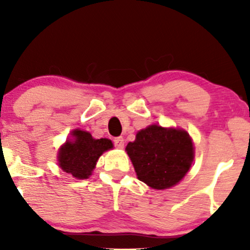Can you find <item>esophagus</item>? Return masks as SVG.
I'll return each instance as SVG.
<instances>
[{"label": "esophagus", "mask_w": 250, "mask_h": 250, "mask_svg": "<svg viewBox=\"0 0 250 250\" xmlns=\"http://www.w3.org/2000/svg\"><path fill=\"white\" fill-rule=\"evenodd\" d=\"M114 145H115L116 148L123 149V148H124V139H123L122 136H118V138H115V139H114Z\"/></svg>", "instance_id": "esophagus-1"}]
</instances>
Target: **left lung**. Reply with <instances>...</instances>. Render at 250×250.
<instances>
[{
	"label": "left lung",
	"mask_w": 250,
	"mask_h": 250,
	"mask_svg": "<svg viewBox=\"0 0 250 250\" xmlns=\"http://www.w3.org/2000/svg\"><path fill=\"white\" fill-rule=\"evenodd\" d=\"M126 151L138 179L157 190L179 183L193 160V145L186 131L157 125L140 131Z\"/></svg>",
	"instance_id": "8db88e82"
}]
</instances>
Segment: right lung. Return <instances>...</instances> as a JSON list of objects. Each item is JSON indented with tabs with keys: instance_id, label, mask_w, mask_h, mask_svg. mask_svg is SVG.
<instances>
[{
	"instance_id": "obj_1",
	"label": "right lung",
	"mask_w": 250,
	"mask_h": 250,
	"mask_svg": "<svg viewBox=\"0 0 250 250\" xmlns=\"http://www.w3.org/2000/svg\"><path fill=\"white\" fill-rule=\"evenodd\" d=\"M73 136L74 140L61 146L58 156L59 166L76 179H87L99 157L112 148V142L108 139L95 140L90 133L81 129H75Z\"/></svg>"
}]
</instances>
